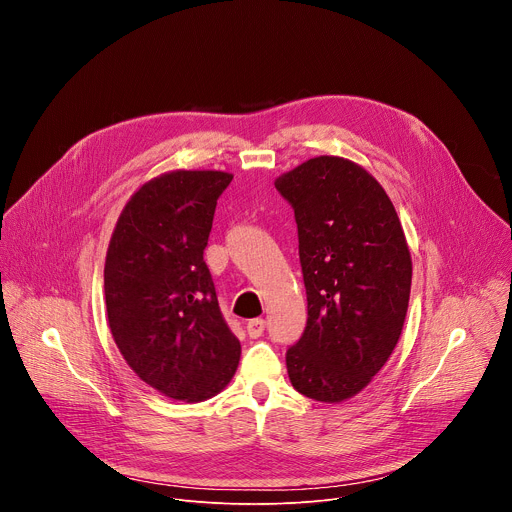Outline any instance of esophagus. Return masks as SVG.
<instances>
[{
	"instance_id": "esophagus-1",
	"label": "esophagus",
	"mask_w": 512,
	"mask_h": 512,
	"mask_svg": "<svg viewBox=\"0 0 512 512\" xmlns=\"http://www.w3.org/2000/svg\"><path fill=\"white\" fill-rule=\"evenodd\" d=\"M263 330H265V320L255 318V320H249V322H247V334H249L251 338H259V336L263 334Z\"/></svg>"
}]
</instances>
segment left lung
<instances>
[{"mask_svg":"<svg viewBox=\"0 0 512 512\" xmlns=\"http://www.w3.org/2000/svg\"><path fill=\"white\" fill-rule=\"evenodd\" d=\"M275 188L294 208L308 296L287 375L298 393L338 403L371 383L401 336L411 291L405 233L383 186L350 160L312 158Z\"/></svg>","mask_w":512,"mask_h":512,"instance_id":"1","label":"left lung"}]
</instances>
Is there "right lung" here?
Wrapping results in <instances>:
<instances>
[{
    "instance_id": "add662e5",
    "label": "right lung",
    "mask_w": 512,
    "mask_h": 512,
    "mask_svg": "<svg viewBox=\"0 0 512 512\" xmlns=\"http://www.w3.org/2000/svg\"><path fill=\"white\" fill-rule=\"evenodd\" d=\"M233 174L176 170L125 204L105 259L113 340L131 371L170 399L198 403L233 379L241 344L204 263L216 200Z\"/></svg>"
}]
</instances>
